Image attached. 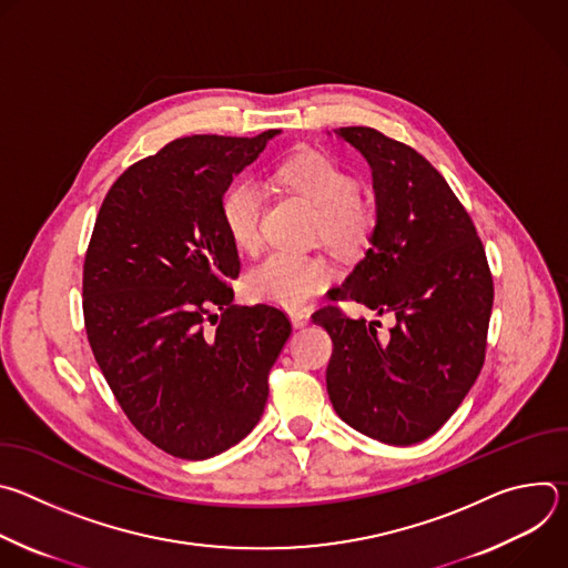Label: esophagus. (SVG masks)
<instances>
[{"mask_svg":"<svg viewBox=\"0 0 568 568\" xmlns=\"http://www.w3.org/2000/svg\"><path fill=\"white\" fill-rule=\"evenodd\" d=\"M290 318H292V326L294 328H303V326H307V323H310V312H305V310L292 312Z\"/></svg>","mask_w":568,"mask_h":568,"instance_id":"obj_1","label":"esophagus"}]
</instances>
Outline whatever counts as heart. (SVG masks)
<instances>
[{
  "instance_id": "b5f03b06",
  "label": "heart",
  "mask_w": 568,
  "mask_h": 568,
  "mask_svg": "<svg viewBox=\"0 0 568 568\" xmlns=\"http://www.w3.org/2000/svg\"><path fill=\"white\" fill-rule=\"evenodd\" d=\"M278 180L316 209L314 233L342 256H362L377 233V209L357 193V180L333 156L305 150L278 169ZM265 191L252 180H237L222 197L220 215L231 242L254 254L263 240ZM333 281V267L323 256H298L287 252L270 254L245 278V290L254 301L285 310L305 307L312 296Z\"/></svg>"
}]
</instances>
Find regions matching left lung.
I'll return each mask as SVG.
<instances>
[{
  "label": "left lung",
  "instance_id": "obj_1",
  "mask_svg": "<svg viewBox=\"0 0 568 568\" xmlns=\"http://www.w3.org/2000/svg\"><path fill=\"white\" fill-rule=\"evenodd\" d=\"M371 164L377 233L339 290L395 326L351 318L339 305L312 314L333 339L326 371L335 412L386 443L434 436L476 382L488 346L495 283L476 226L445 178L412 145L353 125L335 130Z\"/></svg>",
  "mask_w": 568,
  "mask_h": 568
}]
</instances>
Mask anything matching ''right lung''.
I'll use <instances>...</instances> for the list:
<instances>
[{
  "instance_id": "right-lung-1",
  "label": "right lung",
  "mask_w": 568,
  "mask_h": 568,
  "mask_svg": "<svg viewBox=\"0 0 568 568\" xmlns=\"http://www.w3.org/2000/svg\"><path fill=\"white\" fill-rule=\"evenodd\" d=\"M274 134L171 141L112 184L90 237L92 353L136 432L178 458L222 454L258 425L292 333L278 307L233 305L240 258L220 215Z\"/></svg>"
}]
</instances>
